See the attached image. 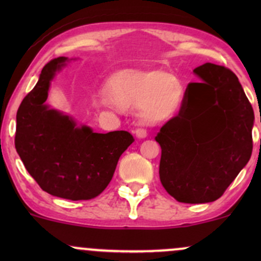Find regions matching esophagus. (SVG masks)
I'll return each instance as SVG.
<instances>
[{
    "instance_id": "esophagus-1",
    "label": "esophagus",
    "mask_w": 261,
    "mask_h": 261,
    "mask_svg": "<svg viewBox=\"0 0 261 261\" xmlns=\"http://www.w3.org/2000/svg\"><path fill=\"white\" fill-rule=\"evenodd\" d=\"M134 134L137 139H145V137H147V133L143 128H137V130H135Z\"/></svg>"
}]
</instances>
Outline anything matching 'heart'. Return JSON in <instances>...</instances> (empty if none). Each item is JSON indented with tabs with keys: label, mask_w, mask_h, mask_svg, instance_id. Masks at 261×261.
<instances>
[{
	"label": "heart",
	"mask_w": 261,
	"mask_h": 261,
	"mask_svg": "<svg viewBox=\"0 0 261 261\" xmlns=\"http://www.w3.org/2000/svg\"><path fill=\"white\" fill-rule=\"evenodd\" d=\"M104 97L116 109H137L143 121L158 124L178 114L184 101V88L180 81L167 72H126L107 83Z\"/></svg>",
	"instance_id": "obj_1"
}]
</instances>
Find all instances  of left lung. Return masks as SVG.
<instances>
[{
  "mask_svg": "<svg viewBox=\"0 0 261 261\" xmlns=\"http://www.w3.org/2000/svg\"><path fill=\"white\" fill-rule=\"evenodd\" d=\"M180 112L155 136L160 179L176 201L212 202L247 166L253 151L254 112L238 77L206 62L194 70Z\"/></svg>",
  "mask_w": 261,
  "mask_h": 261,
  "instance_id": "8db88e82",
  "label": "left lung"
}]
</instances>
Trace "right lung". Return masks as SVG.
<instances>
[{"mask_svg": "<svg viewBox=\"0 0 261 261\" xmlns=\"http://www.w3.org/2000/svg\"><path fill=\"white\" fill-rule=\"evenodd\" d=\"M68 61L61 56L44 66L18 108L14 143L25 169L44 191L72 201L91 200L108 187L134 137L127 131L94 133L45 103L51 81Z\"/></svg>", "mask_w": 261, "mask_h": 261, "instance_id": "add662e5", "label": "right lung"}]
</instances>
